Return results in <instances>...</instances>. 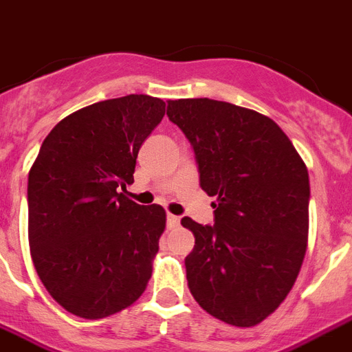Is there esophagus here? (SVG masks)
I'll list each match as a JSON object with an SVG mask.
<instances>
[{"label":"esophagus","mask_w":352,"mask_h":352,"mask_svg":"<svg viewBox=\"0 0 352 352\" xmlns=\"http://www.w3.org/2000/svg\"><path fill=\"white\" fill-rule=\"evenodd\" d=\"M181 224V219L177 215H171V213H168L166 215V226L168 228H177V226Z\"/></svg>","instance_id":"34e87169"}]
</instances>
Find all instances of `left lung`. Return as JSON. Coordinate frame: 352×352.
<instances>
[{
	"mask_svg": "<svg viewBox=\"0 0 352 352\" xmlns=\"http://www.w3.org/2000/svg\"><path fill=\"white\" fill-rule=\"evenodd\" d=\"M195 151L215 224L184 217L195 235L186 278L202 309L251 327L289 295L309 231V175L289 137L258 111L215 99L168 101Z\"/></svg>",
	"mask_w": 352,
	"mask_h": 352,
	"instance_id": "1",
	"label": "left lung"
}]
</instances>
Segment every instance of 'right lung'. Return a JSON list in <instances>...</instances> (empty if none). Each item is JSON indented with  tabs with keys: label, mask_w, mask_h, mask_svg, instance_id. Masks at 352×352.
Wrapping results in <instances>:
<instances>
[{
	"label": "right lung",
	"mask_w": 352,
	"mask_h": 352,
	"mask_svg": "<svg viewBox=\"0 0 352 352\" xmlns=\"http://www.w3.org/2000/svg\"><path fill=\"white\" fill-rule=\"evenodd\" d=\"M166 102L108 99L74 111L43 141L28 173V244L43 285L68 313L107 318L146 289L166 211L119 190Z\"/></svg>",
	"instance_id": "add662e5"
}]
</instances>
